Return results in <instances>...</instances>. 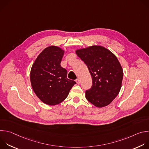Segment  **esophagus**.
<instances>
[{"instance_id":"obj_1","label":"esophagus","mask_w":149,"mask_h":149,"mask_svg":"<svg viewBox=\"0 0 149 149\" xmlns=\"http://www.w3.org/2000/svg\"><path fill=\"white\" fill-rule=\"evenodd\" d=\"M75 81H76V82H77V84H79V83H80V80H79V79H78V78Z\"/></svg>"}]
</instances>
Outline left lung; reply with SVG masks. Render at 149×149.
<instances>
[{
	"label": "left lung",
	"mask_w": 149,
	"mask_h": 149,
	"mask_svg": "<svg viewBox=\"0 0 149 149\" xmlns=\"http://www.w3.org/2000/svg\"><path fill=\"white\" fill-rule=\"evenodd\" d=\"M75 53L86 63L92 77V87L86 92L87 100L98 108L109 105L121 88L123 71L117 58L101 45L77 49Z\"/></svg>",
	"instance_id": "1"
}]
</instances>
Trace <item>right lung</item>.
Masks as SVG:
<instances>
[{"instance_id": "add662e5", "label": "right lung", "mask_w": 149, "mask_h": 149, "mask_svg": "<svg viewBox=\"0 0 149 149\" xmlns=\"http://www.w3.org/2000/svg\"><path fill=\"white\" fill-rule=\"evenodd\" d=\"M64 53L59 47H48L39 54L31 68L32 88L39 99L49 105L62 102L76 84L67 78V70L61 65Z\"/></svg>"}]
</instances>
